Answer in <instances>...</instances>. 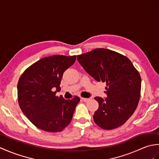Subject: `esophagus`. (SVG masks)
Returning a JSON list of instances; mask_svg holds the SVG:
<instances>
[{
  "instance_id": "1",
  "label": "esophagus",
  "mask_w": 159,
  "mask_h": 159,
  "mask_svg": "<svg viewBox=\"0 0 159 159\" xmlns=\"http://www.w3.org/2000/svg\"><path fill=\"white\" fill-rule=\"evenodd\" d=\"M81 100L84 102H88L90 100H92V98H81Z\"/></svg>"
}]
</instances>
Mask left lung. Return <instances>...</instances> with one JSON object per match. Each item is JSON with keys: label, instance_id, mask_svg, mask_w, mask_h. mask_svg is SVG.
I'll return each instance as SVG.
<instances>
[{"label": "left lung", "instance_id": "obj_1", "mask_svg": "<svg viewBox=\"0 0 159 159\" xmlns=\"http://www.w3.org/2000/svg\"><path fill=\"white\" fill-rule=\"evenodd\" d=\"M77 60L96 81L107 83V97H96L99 107L93 120L100 128L111 130L124 124L139 103L141 80L133 64L121 54L97 48L77 56Z\"/></svg>", "mask_w": 159, "mask_h": 159}]
</instances>
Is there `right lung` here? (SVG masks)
Instances as JSON below:
<instances>
[{"mask_svg":"<svg viewBox=\"0 0 159 159\" xmlns=\"http://www.w3.org/2000/svg\"><path fill=\"white\" fill-rule=\"evenodd\" d=\"M76 57H44L29 67L20 76L18 83L19 106L39 129L50 133L60 132L72 120L80 98L65 100L62 96H56V93L61 90L63 72L73 65Z\"/></svg>","mask_w":159,"mask_h":159,"instance_id":"add662e5","label":"right lung"}]
</instances>
